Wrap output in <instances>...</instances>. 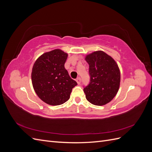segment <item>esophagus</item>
Masks as SVG:
<instances>
[{
  "mask_svg": "<svg viewBox=\"0 0 152 152\" xmlns=\"http://www.w3.org/2000/svg\"><path fill=\"white\" fill-rule=\"evenodd\" d=\"M76 81H77L78 84H80V83H81V79H80V77H78L77 79H76Z\"/></svg>",
  "mask_w": 152,
  "mask_h": 152,
  "instance_id": "obj_1",
  "label": "esophagus"
}]
</instances>
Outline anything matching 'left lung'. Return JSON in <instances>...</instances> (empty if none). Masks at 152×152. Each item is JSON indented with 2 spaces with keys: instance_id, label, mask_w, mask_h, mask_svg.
I'll list each match as a JSON object with an SVG mask.
<instances>
[{
  "instance_id": "8db88e82",
  "label": "left lung",
  "mask_w": 152,
  "mask_h": 152,
  "mask_svg": "<svg viewBox=\"0 0 152 152\" xmlns=\"http://www.w3.org/2000/svg\"><path fill=\"white\" fill-rule=\"evenodd\" d=\"M89 65V84L84 87L87 100L94 105L102 106L115 96L120 86L121 73L114 59L102 50L86 57Z\"/></svg>"
}]
</instances>
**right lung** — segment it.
Wrapping results in <instances>:
<instances>
[{
    "label": "right lung",
    "mask_w": 152,
    "mask_h": 152,
    "mask_svg": "<svg viewBox=\"0 0 152 152\" xmlns=\"http://www.w3.org/2000/svg\"><path fill=\"white\" fill-rule=\"evenodd\" d=\"M68 54L60 49L44 53L37 59L31 72V82L36 94L50 105L61 104L70 98L77 82L65 68Z\"/></svg>",
    "instance_id": "obj_1"
}]
</instances>
